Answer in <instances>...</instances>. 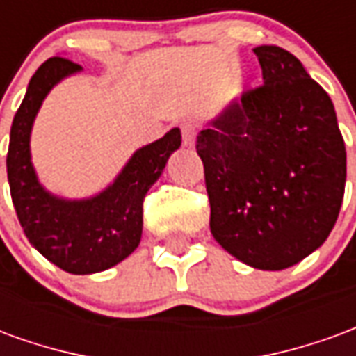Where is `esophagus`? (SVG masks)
Masks as SVG:
<instances>
[{
    "instance_id": "obj_1",
    "label": "esophagus",
    "mask_w": 356,
    "mask_h": 356,
    "mask_svg": "<svg viewBox=\"0 0 356 356\" xmlns=\"http://www.w3.org/2000/svg\"><path fill=\"white\" fill-rule=\"evenodd\" d=\"M181 135H183L185 147H193L194 143H196V125L191 124V122L181 124Z\"/></svg>"
}]
</instances>
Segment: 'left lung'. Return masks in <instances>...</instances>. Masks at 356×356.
<instances>
[{
	"label": "left lung",
	"mask_w": 356,
	"mask_h": 356,
	"mask_svg": "<svg viewBox=\"0 0 356 356\" xmlns=\"http://www.w3.org/2000/svg\"><path fill=\"white\" fill-rule=\"evenodd\" d=\"M263 86L196 137L209 229L232 257L282 270L324 244L343 202L347 154L334 102L290 51L259 45Z\"/></svg>",
	"instance_id": "obj_1"
}]
</instances>
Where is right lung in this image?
I'll use <instances>...</instances> for the list:
<instances>
[{"label": "right lung", "instance_id": "obj_1", "mask_svg": "<svg viewBox=\"0 0 356 356\" xmlns=\"http://www.w3.org/2000/svg\"><path fill=\"white\" fill-rule=\"evenodd\" d=\"M83 68L66 57L45 60L15 114L7 152L13 206L30 244L70 275H93L122 263L143 234V200L181 147V129L137 148L112 183L93 196L66 198L47 191L32 162V127L45 97Z\"/></svg>", "mask_w": 356, "mask_h": 356}]
</instances>
